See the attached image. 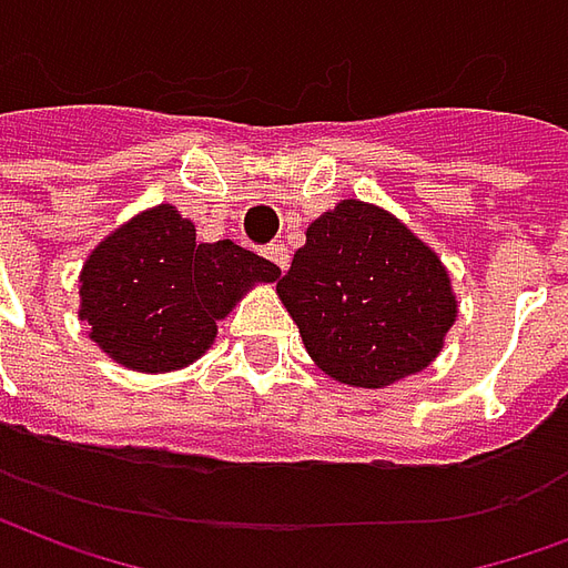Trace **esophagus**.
I'll use <instances>...</instances> for the list:
<instances>
[{
  "mask_svg": "<svg viewBox=\"0 0 568 568\" xmlns=\"http://www.w3.org/2000/svg\"><path fill=\"white\" fill-rule=\"evenodd\" d=\"M264 255H267L280 271H288V261H292V255H288V246H285L283 240H273L271 246L264 248Z\"/></svg>",
  "mask_w": 568,
  "mask_h": 568,
  "instance_id": "34e87169",
  "label": "esophagus"
}]
</instances>
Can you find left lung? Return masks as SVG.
Returning a JSON list of instances; mask_svg holds the SVG:
<instances>
[{
	"label": "left lung",
	"instance_id": "obj_1",
	"mask_svg": "<svg viewBox=\"0 0 568 568\" xmlns=\"http://www.w3.org/2000/svg\"><path fill=\"white\" fill-rule=\"evenodd\" d=\"M276 292L310 358L362 389L428 368L456 322L438 255L393 212L362 200H341L310 224Z\"/></svg>",
	"mask_w": 568,
	"mask_h": 568
}]
</instances>
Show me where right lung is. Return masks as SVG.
I'll use <instances>...</instances> for the list:
<instances>
[{
    "instance_id": "obj_1",
    "label": "right lung",
    "mask_w": 568,
    "mask_h": 568,
    "mask_svg": "<svg viewBox=\"0 0 568 568\" xmlns=\"http://www.w3.org/2000/svg\"><path fill=\"white\" fill-rule=\"evenodd\" d=\"M280 267L231 240L197 243L194 224L161 203L121 224L81 271L79 316L91 341L118 365L145 374L200 358L219 325L255 283Z\"/></svg>"
}]
</instances>
